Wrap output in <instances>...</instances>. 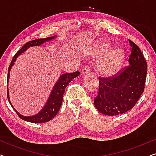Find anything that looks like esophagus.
I'll return each instance as SVG.
<instances>
[{"label":"esophagus","instance_id":"1","mask_svg":"<svg viewBox=\"0 0 156 156\" xmlns=\"http://www.w3.org/2000/svg\"><path fill=\"white\" fill-rule=\"evenodd\" d=\"M89 72H90V69H89V67H85L82 69V71H81V74H82V75H85V74H89Z\"/></svg>","mask_w":156,"mask_h":156}]
</instances>
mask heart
Here are the masks:
<instances>
[{
    "instance_id": "b5f03b06",
    "label": "heart",
    "mask_w": 156,
    "mask_h": 156,
    "mask_svg": "<svg viewBox=\"0 0 156 156\" xmlns=\"http://www.w3.org/2000/svg\"><path fill=\"white\" fill-rule=\"evenodd\" d=\"M110 43L106 40H101L94 48V55L103 57L98 65L100 73L106 76L114 75L121 69L124 62L126 52L121 48H115L110 50Z\"/></svg>"
}]
</instances>
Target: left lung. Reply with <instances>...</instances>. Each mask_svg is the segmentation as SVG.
I'll use <instances>...</instances> for the list:
<instances>
[{
    "label": "left lung",
    "instance_id": "8db88e82",
    "mask_svg": "<svg viewBox=\"0 0 156 156\" xmlns=\"http://www.w3.org/2000/svg\"><path fill=\"white\" fill-rule=\"evenodd\" d=\"M129 41L131 47L129 66L119 75L99 78L94 105L102 114L117 116L131 110L144 91L147 62L140 48L131 40Z\"/></svg>",
    "mask_w": 156,
    "mask_h": 156
}]
</instances>
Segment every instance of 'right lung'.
Instances as JSON below:
<instances>
[{
  "label": "right lung",
  "instance_id": "obj_1",
  "mask_svg": "<svg viewBox=\"0 0 156 156\" xmlns=\"http://www.w3.org/2000/svg\"><path fill=\"white\" fill-rule=\"evenodd\" d=\"M56 37V35L52 36V37H48L46 38H42V39H36L34 40H31V41L27 42L25 43L23 48L18 50V52L15 55V56L12 58L10 65L8 68V80L7 82L8 84V81H9L10 78V72L12 69V67L15 65V62L16 61V59L18 58L19 55L22 54L24 52H25L27 49L30 47L34 46H40L42 45L44 42H49L50 40H54ZM80 72H73V73H65L62 74L59 76L58 80L55 83L54 87L51 91L50 94L49 96L48 99L47 100L45 104L43 106V108L37 113V114L33 115V116H23V115L20 114L16 108L13 107L12 105L11 102H10V97H9V91H8V86H7V97L8 101L13 109L16 111L17 114L23 120L28 121V122L31 123H45L48 121L52 120L54 117L56 116L57 113H58L59 108L61 107L62 102L63 100V96L64 93L65 91V88L69 84V83L71 81L74 79L76 76L80 75Z\"/></svg>",
  "mask_w": 156,
  "mask_h": 156
}]
</instances>
